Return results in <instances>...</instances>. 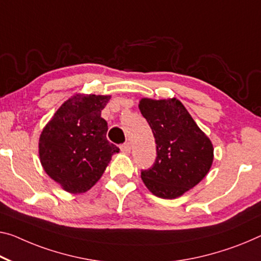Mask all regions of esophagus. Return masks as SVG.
I'll list each match as a JSON object with an SVG mask.
<instances>
[{"mask_svg": "<svg viewBox=\"0 0 261 261\" xmlns=\"http://www.w3.org/2000/svg\"><path fill=\"white\" fill-rule=\"evenodd\" d=\"M120 149H121L122 153L125 154H129L130 153V144L126 142V143H122L121 146H120Z\"/></svg>", "mask_w": 261, "mask_h": 261, "instance_id": "esophagus-1", "label": "esophagus"}]
</instances>
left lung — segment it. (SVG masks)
I'll return each instance as SVG.
<instances>
[{
    "label": "left lung",
    "mask_w": 261,
    "mask_h": 261,
    "mask_svg": "<svg viewBox=\"0 0 261 261\" xmlns=\"http://www.w3.org/2000/svg\"><path fill=\"white\" fill-rule=\"evenodd\" d=\"M140 112L153 130L156 159L141 170V178L155 196L176 198L205 177L214 147L177 99L140 101Z\"/></svg>",
    "instance_id": "8db88e82"
}]
</instances>
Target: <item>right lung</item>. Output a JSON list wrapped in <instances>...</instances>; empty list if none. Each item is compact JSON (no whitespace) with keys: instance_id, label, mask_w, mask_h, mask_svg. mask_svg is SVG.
Listing matches in <instances>:
<instances>
[{"instance_id":"add662e5","label":"right lung","mask_w":261,"mask_h":261,"mask_svg":"<svg viewBox=\"0 0 261 261\" xmlns=\"http://www.w3.org/2000/svg\"><path fill=\"white\" fill-rule=\"evenodd\" d=\"M110 97L77 94L70 98L44 128L39 158L44 170L63 189L80 194L97 183L119 148L106 138L101 118Z\"/></svg>"}]
</instances>
